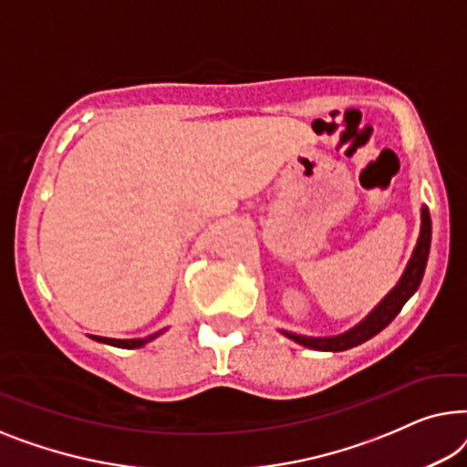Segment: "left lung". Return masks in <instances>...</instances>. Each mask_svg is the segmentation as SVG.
<instances>
[{"label":"left lung","instance_id":"obj_1","mask_svg":"<svg viewBox=\"0 0 467 467\" xmlns=\"http://www.w3.org/2000/svg\"><path fill=\"white\" fill-rule=\"evenodd\" d=\"M430 245H431V218L430 209L421 207V231H419L417 245L412 249L409 265H406L402 277L398 279V284L391 287L389 292L385 294V298L379 302L377 306L372 308L366 317L347 330L343 334H337V337H302L296 332L281 330L287 338H292L294 343L302 347H308V349L315 351H347L351 347H358L370 340L372 337L391 324L396 319V315L402 311V306L409 302V298L419 290L421 285L425 266H428L430 258Z\"/></svg>","mask_w":467,"mask_h":467}]
</instances>
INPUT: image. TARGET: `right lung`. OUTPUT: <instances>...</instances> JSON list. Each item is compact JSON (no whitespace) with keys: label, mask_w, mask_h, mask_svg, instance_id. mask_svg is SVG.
Here are the masks:
<instances>
[{"label":"right lung","mask_w":467,"mask_h":467,"mask_svg":"<svg viewBox=\"0 0 467 467\" xmlns=\"http://www.w3.org/2000/svg\"><path fill=\"white\" fill-rule=\"evenodd\" d=\"M165 330H167V327H165ZM165 330L148 334V337H143V338H105V337H90V338L97 340V343H105V345H111V347H120V349H140V347L150 343V340H154L156 337H161V334L165 332Z\"/></svg>","instance_id":"obj_1"}]
</instances>
